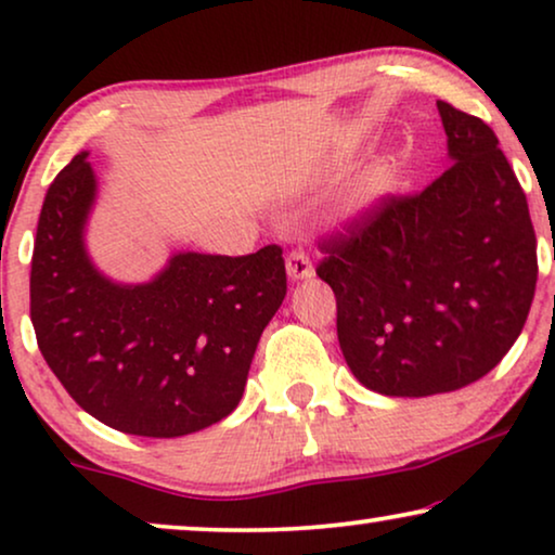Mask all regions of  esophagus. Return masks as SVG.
I'll use <instances>...</instances> for the list:
<instances>
[{
  "mask_svg": "<svg viewBox=\"0 0 555 555\" xmlns=\"http://www.w3.org/2000/svg\"><path fill=\"white\" fill-rule=\"evenodd\" d=\"M285 270H287V278H291L293 283H298V280L313 278V272H315L313 262H310V257L302 253V249H295V253L287 255Z\"/></svg>",
  "mask_w": 555,
  "mask_h": 555,
  "instance_id": "esophagus-1",
  "label": "esophagus"
}]
</instances>
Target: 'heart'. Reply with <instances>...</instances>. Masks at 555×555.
I'll return each instance as SVG.
<instances>
[{
  "mask_svg": "<svg viewBox=\"0 0 555 555\" xmlns=\"http://www.w3.org/2000/svg\"><path fill=\"white\" fill-rule=\"evenodd\" d=\"M384 181H386V173H384V171L374 173V177H371V179L366 181V184H363V186L359 189V194L353 196V209H366L369 204H374L376 196L382 194Z\"/></svg>",
  "mask_w": 555,
  "mask_h": 555,
  "instance_id": "b5f03b06",
  "label": "heart"
}]
</instances>
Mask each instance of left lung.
Here are the masks:
<instances>
[{
    "label": "left lung",
    "mask_w": 555,
    "mask_h": 555,
    "mask_svg": "<svg viewBox=\"0 0 555 555\" xmlns=\"http://www.w3.org/2000/svg\"><path fill=\"white\" fill-rule=\"evenodd\" d=\"M452 166L422 194L391 196L323 245L338 344L384 397L457 391L492 371L535 295L526 194L488 124L437 101Z\"/></svg>",
    "instance_id": "left-lung-1"
}]
</instances>
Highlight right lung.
Returning <instances> with one entry per match:
<instances>
[{
  "instance_id": "obj_1",
  "label": "right lung",
  "mask_w": 555,
  "mask_h": 555,
  "mask_svg": "<svg viewBox=\"0 0 555 555\" xmlns=\"http://www.w3.org/2000/svg\"><path fill=\"white\" fill-rule=\"evenodd\" d=\"M95 199L80 151L50 184L37 222L29 315L44 361L90 416L126 435L171 439L222 422L283 306V249L173 253L146 283H118L86 245Z\"/></svg>"
}]
</instances>
